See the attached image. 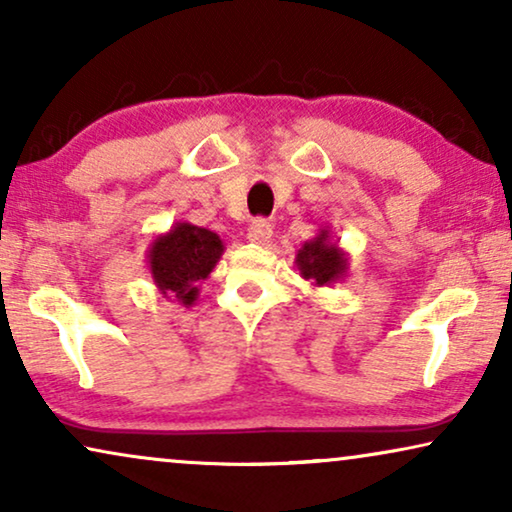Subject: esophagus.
Here are the masks:
<instances>
[{"label": "esophagus", "instance_id": "1", "mask_svg": "<svg viewBox=\"0 0 512 512\" xmlns=\"http://www.w3.org/2000/svg\"><path fill=\"white\" fill-rule=\"evenodd\" d=\"M272 237V226L265 219H256L251 221V226L247 230V240L254 244H268Z\"/></svg>", "mask_w": 512, "mask_h": 512}]
</instances>
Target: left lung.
<instances>
[{
    "mask_svg": "<svg viewBox=\"0 0 512 512\" xmlns=\"http://www.w3.org/2000/svg\"><path fill=\"white\" fill-rule=\"evenodd\" d=\"M296 268L314 289L342 282L349 272V254L333 240L331 228H321L312 240H307L296 254Z\"/></svg>",
    "mask_w": 512,
    "mask_h": 512,
    "instance_id": "left-lung-1",
    "label": "left lung"
}]
</instances>
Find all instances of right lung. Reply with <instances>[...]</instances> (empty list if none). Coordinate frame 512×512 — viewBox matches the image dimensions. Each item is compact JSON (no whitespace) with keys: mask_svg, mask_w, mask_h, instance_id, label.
Listing matches in <instances>:
<instances>
[{"mask_svg":"<svg viewBox=\"0 0 512 512\" xmlns=\"http://www.w3.org/2000/svg\"><path fill=\"white\" fill-rule=\"evenodd\" d=\"M223 249V240L212 230L177 221L167 233L153 237L146 265L163 298L191 307L200 296V282L212 275Z\"/></svg>","mask_w":512,"mask_h":512,"instance_id":"right-lung-1","label":"right lung"}]
</instances>
